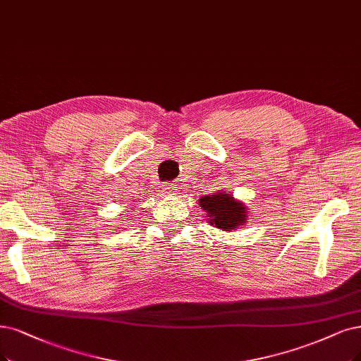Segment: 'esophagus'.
Listing matches in <instances>:
<instances>
[{
  "label": "esophagus",
  "mask_w": 361,
  "mask_h": 361,
  "mask_svg": "<svg viewBox=\"0 0 361 361\" xmlns=\"http://www.w3.org/2000/svg\"><path fill=\"white\" fill-rule=\"evenodd\" d=\"M173 190H176V188H173L172 184H164L162 185V193L166 195V196H171L173 193Z\"/></svg>",
  "instance_id": "obj_1"
}]
</instances>
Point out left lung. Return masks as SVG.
Returning a JSON list of instances; mask_svg holds the SVG:
<instances>
[{
	"instance_id": "8db88e82",
	"label": "left lung",
	"mask_w": 361,
	"mask_h": 361,
	"mask_svg": "<svg viewBox=\"0 0 361 361\" xmlns=\"http://www.w3.org/2000/svg\"><path fill=\"white\" fill-rule=\"evenodd\" d=\"M202 212H205L207 223L220 231L232 232L239 226H245L248 220V208L243 201H238L231 192L221 189L212 195L199 199Z\"/></svg>"
}]
</instances>
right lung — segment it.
<instances>
[{
    "mask_svg": "<svg viewBox=\"0 0 361 361\" xmlns=\"http://www.w3.org/2000/svg\"><path fill=\"white\" fill-rule=\"evenodd\" d=\"M129 212H130V211H129Z\"/></svg>",
    "mask_w": 361,
    "mask_h": 361,
    "instance_id": "1",
    "label": "right lung"
}]
</instances>
